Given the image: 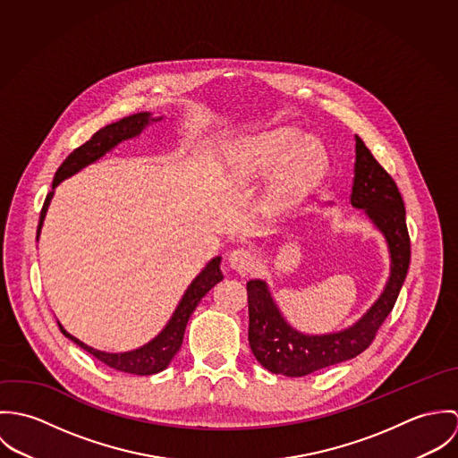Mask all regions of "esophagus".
<instances>
[{"mask_svg":"<svg viewBox=\"0 0 458 458\" xmlns=\"http://www.w3.org/2000/svg\"><path fill=\"white\" fill-rule=\"evenodd\" d=\"M229 264L233 269H236L240 275H249L258 266L256 256L249 249H234L229 254Z\"/></svg>","mask_w":458,"mask_h":458,"instance_id":"1","label":"esophagus"}]
</instances>
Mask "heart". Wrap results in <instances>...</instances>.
Here are the masks:
<instances>
[{
  "label": "heart",
  "instance_id": "obj_1",
  "mask_svg": "<svg viewBox=\"0 0 458 458\" xmlns=\"http://www.w3.org/2000/svg\"><path fill=\"white\" fill-rule=\"evenodd\" d=\"M285 165L282 194L303 191L319 180L327 169V148L314 137H305L298 129L284 127L259 135L243 155V165L250 173H273Z\"/></svg>",
  "mask_w": 458,
  "mask_h": 458
}]
</instances>
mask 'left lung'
<instances>
[{
    "label": "left lung",
    "instance_id": "1",
    "mask_svg": "<svg viewBox=\"0 0 458 458\" xmlns=\"http://www.w3.org/2000/svg\"><path fill=\"white\" fill-rule=\"evenodd\" d=\"M351 204L363 209L388 242L392 258L388 284L379 300L352 327L338 333L303 335L287 325L266 282H247L249 344L256 360L273 374L303 377L358 356L374 342L394 307L411 262L405 206L392 176L358 135Z\"/></svg>",
    "mask_w": 458,
    "mask_h": 458
}]
</instances>
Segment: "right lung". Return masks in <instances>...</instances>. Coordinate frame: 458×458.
<instances>
[{"mask_svg":"<svg viewBox=\"0 0 458 458\" xmlns=\"http://www.w3.org/2000/svg\"><path fill=\"white\" fill-rule=\"evenodd\" d=\"M149 122H157V120L149 118L148 113H139V114L123 118V120H120L116 123H111V125L100 129L97 133H93V137L89 140H86L82 146L75 148L64 160V164L58 167V171L55 174V182H53V191L64 180L70 178L72 174H75L77 171H81L88 164H93L95 160L104 157L109 149H113L122 140L139 135ZM53 191L47 194L46 202L42 206L40 222H38V233L42 229V224H44L49 202H51L53 194H55ZM38 233H37V238H38ZM222 278H224V275L220 271V258H213L211 261L206 264V267L197 275L194 282L189 285V289L185 291L180 305L176 307L173 318L169 319V323L165 325V327L151 342H148L146 345H142V347H139L135 351L114 352V354L113 352L97 351V349L82 344L79 338L72 336L70 333H66L62 325H60V329H62V333L65 335L66 338H70L81 349H84L86 352L93 354L97 360H100L102 363H106L107 367H111L114 370L127 372V374H135V376L158 374L164 369H167V365L171 363L174 354L180 351V347L183 344L185 327H187V323H189L192 312L196 310L197 303Z\"/></svg>","mask_w":458,"mask_h":458,"instance_id":"1","label":"right lung"}]
</instances>
